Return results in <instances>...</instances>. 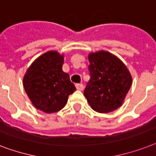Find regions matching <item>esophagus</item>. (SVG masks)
Wrapping results in <instances>:
<instances>
[{"instance_id":"1","label":"esophagus","mask_w":156,"mask_h":156,"mask_svg":"<svg viewBox=\"0 0 156 156\" xmlns=\"http://www.w3.org/2000/svg\"><path fill=\"white\" fill-rule=\"evenodd\" d=\"M76 88L77 90L79 91H82L84 89V85L82 84H76Z\"/></svg>"}]
</instances>
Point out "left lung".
Listing matches in <instances>:
<instances>
[{
  "label": "left lung",
  "mask_w": 156,
  "mask_h": 156,
  "mask_svg": "<svg viewBox=\"0 0 156 156\" xmlns=\"http://www.w3.org/2000/svg\"><path fill=\"white\" fill-rule=\"evenodd\" d=\"M90 80L84 95L91 108L109 113L122 106L132 84V76L120 58L106 51L88 55Z\"/></svg>",
  "instance_id": "left-lung-1"
}]
</instances>
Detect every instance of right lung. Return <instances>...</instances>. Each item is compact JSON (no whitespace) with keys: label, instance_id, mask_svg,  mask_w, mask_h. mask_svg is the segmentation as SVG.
I'll return each mask as SVG.
<instances>
[{"label":"right lung","instance_id":"right-lung-1","mask_svg":"<svg viewBox=\"0 0 156 156\" xmlns=\"http://www.w3.org/2000/svg\"><path fill=\"white\" fill-rule=\"evenodd\" d=\"M63 60V54L46 52L31 63L23 77V86L31 103L44 113L59 111L76 90L69 75L62 69Z\"/></svg>","mask_w":156,"mask_h":156}]
</instances>
